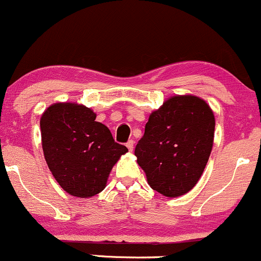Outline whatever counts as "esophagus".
Returning a JSON list of instances; mask_svg holds the SVG:
<instances>
[{
    "label": "esophagus",
    "mask_w": 261,
    "mask_h": 261,
    "mask_svg": "<svg viewBox=\"0 0 261 261\" xmlns=\"http://www.w3.org/2000/svg\"><path fill=\"white\" fill-rule=\"evenodd\" d=\"M134 145H135V142H134V140H128V141L126 142V146H127L128 151H133V150H134Z\"/></svg>",
    "instance_id": "obj_1"
}]
</instances>
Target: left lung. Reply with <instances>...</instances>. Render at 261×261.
<instances>
[{
    "mask_svg": "<svg viewBox=\"0 0 261 261\" xmlns=\"http://www.w3.org/2000/svg\"><path fill=\"white\" fill-rule=\"evenodd\" d=\"M214 126L210 105L193 95L173 96L151 114L135 156L152 190L173 198L196 186L210 159Z\"/></svg>",
    "mask_w": 261,
    "mask_h": 261,
    "instance_id": "left-lung-1",
    "label": "left lung"
}]
</instances>
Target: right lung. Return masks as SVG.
Returning a JSON list of instances; mask_svg holds the SVG:
<instances>
[{"label":"right lung","instance_id":"add662e5","mask_svg":"<svg viewBox=\"0 0 261 261\" xmlns=\"http://www.w3.org/2000/svg\"><path fill=\"white\" fill-rule=\"evenodd\" d=\"M95 117L89 108L71 102L50 105L41 117L48 167L63 190L80 198L104 190L113 166L127 152Z\"/></svg>","mask_w":261,"mask_h":261}]
</instances>
